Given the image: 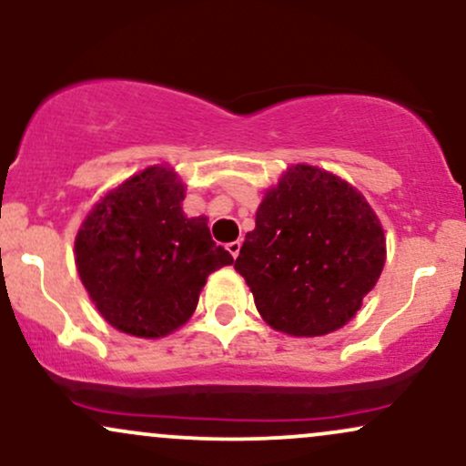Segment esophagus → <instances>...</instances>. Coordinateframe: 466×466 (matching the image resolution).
<instances>
[{
  "instance_id": "obj_1",
  "label": "esophagus",
  "mask_w": 466,
  "mask_h": 466,
  "mask_svg": "<svg viewBox=\"0 0 466 466\" xmlns=\"http://www.w3.org/2000/svg\"><path fill=\"white\" fill-rule=\"evenodd\" d=\"M226 248H228L229 254H232L234 258H237V256H238V251H240V240H232V243H228Z\"/></svg>"
}]
</instances>
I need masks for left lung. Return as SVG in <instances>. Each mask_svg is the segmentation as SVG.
<instances>
[{
    "label": "left lung",
    "mask_w": 466,
    "mask_h": 466,
    "mask_svg": "<svg viewBox=\"0 0 466 466\" xmlns=\"http://www.w3.org/2000/svg\"><path fill=\"white\" fill-rule=\"evenodd\" d=\"M386 263L381 223L352 186L298 164L256 212L234 269L269 326L296 337L341 329Z\"/></svg>",
    "instance_id": "obj_1"
}]
</instances>
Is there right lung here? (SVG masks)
I'll return each instance as SVG.
<instances>
[{
	"instance_id": "right-lung-1",
	"label": "right lung",
	"mask_w": 466,
	"mask_h": 466,
	"mask_svg": "<svg viewBox=\"0 0 466 466\" xmlns=\"http://www.w3.org/2000/svg\"><path fill=\"white\" fill-rule=\"evenodd\" d=\"M184 184L151 166L111 190L85 218L76 267L103 318L137 337H164L188 322L206 278L232 265L206 217L181 210Z\"/></svg>"
}]
</instances>
